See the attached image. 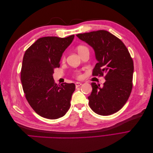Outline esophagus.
Listing matches in <instances>:
<instances>
[{"instance_id":"1","label":"esophagus","mask_w":153,"mask_h":153,"mask_svg":"<svg viewBox=\"0 0 153 153\" xmlns=\"http://www.w3.org/2000/svg\"><path fill=\"white\" fill-rule=\"evenodd\" d=\"M82 84L80 82H76L75 83V86H76V87H80Z\"/></svg>"}]
</instances>
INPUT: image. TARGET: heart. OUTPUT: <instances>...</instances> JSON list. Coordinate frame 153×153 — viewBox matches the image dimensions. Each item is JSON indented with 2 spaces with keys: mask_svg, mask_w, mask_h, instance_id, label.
<instances>
[{
  "mask_svg": "<svg viewBox=\"0 0 153 153\" xmlns=\"http://www.w3.org/2000/svg\"><path fill=\"white\" fill-rule=\"evenodd\" d=\"M76 50H77V52H78V54L80 55L82 53L85 52V51L89 50V49H88V48L86 47V46H85V45H78V47H76ZM65 59H66L65 56H64V55H62V61H65ZM76 77H77L78 78H81L82 77V75H81V74H80V73H76Z\"/></svg>",
  "mask_w": 153,
  "mask_h": 153,
  "instance_id": "heart-1",
  "label": "heart"
}]
</instances>
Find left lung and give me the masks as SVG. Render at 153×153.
<instances>
[{
	"label": "left lung",
	"mask_w": 153,
	"mask_h": 153,
	"mask_svg": "<svg viewBox=\"0 0 153 153\" xmlns=\"http://www.w3.org/2000/svg\"><path fill=\"white\" fill-rule=\"evenodd\" d=\"M80 39L94 49L98 63L92 75L103 76V85L91 84L92 91L88 97L94 112L109 115L118 112L126 103L133 87V61L126 46L110 32L100 30L78 34Z\"/></svg>",
	"instance_id": "left-lung-1"
}]
</instances>
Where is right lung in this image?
I'll list each match as a JSON object with an SVG mask.
<instances>
[{"mask_svg":"<svg viewBox=\"0 0 153 153\" xmlns=\"http://www.w3.org/2000/svg\"><path fill=\"white\" fill-rule=\"evenodd\" d=\"M75 35L61 38H41L27 49L23 58L21 82L25 98L40 116L56 119L64 116L70 107L75 85H57L53 78V69L60 66L63 52Z\"/></svg>","mask_w":153,"mask_h":153,"instance_id":"add662e5","label":"right lung"}]
</instances>
